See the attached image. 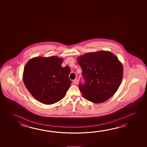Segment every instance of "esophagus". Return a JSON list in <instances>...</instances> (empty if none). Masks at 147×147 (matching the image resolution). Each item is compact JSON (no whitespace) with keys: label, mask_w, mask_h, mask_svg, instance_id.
Listing matches in <instances>:
<instances>
[{"label":"esophagus","mask_w":147,"mask_h":147,"mask_svg":"<svg viewBox=\"0 0 147 147\" xmlns=\"http://www.w3.org/2000/svg\"><path fill=\"white\" fill-rule=\"evenodd\" d=\"M73 83H74V84H77V80H76V79H75V80H73Z\"/></svg>","instance_id":"esophagus-1"}]
</instances>
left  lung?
<instances>
[{
  "label": "left lung",
  "mask_w": 147,
  "mask_h": 147,
  "mask_svg": "<svg viewBox=\"0 0 147 147\" xmlns=\"http://www.w3.org/2000/svg\"><path fill=\"white\" fill-rule=\"evenodd\" d=\"M85 83L79 88L88 100L99 104L108 100L117 91L123 77V66L111 52L99 51L77 58Z\"/></svg>",
  "instance_id": "8db88e82"
}]
</instances>
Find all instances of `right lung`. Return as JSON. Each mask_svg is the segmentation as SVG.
I'll use <instances>...</instances> for the list:
<instances>
[{
  "mask_svg": "<svg viewBox=\"0 0 147 147\" xmlns=\"http://www.w3.org/2000/svg\"><path fill=\"white\" fill-rule=\"evenodd\" d=\"M63 58L53 56H39L27 63L23 73V81L29 92L42 104L52 105L65 96L72 81L68 66L62 67Z\"/></svg>",
  "mask_w": 147,
  "mask_h": 147,
  "instance_id": "obj_1",
  "label": "right lung"
}]
</instances>
